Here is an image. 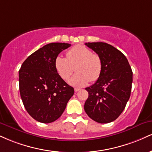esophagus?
Wrapping results in <instances>:
<instances>
[{
	"label": "esophagus",
	"mask_w": 152,
	"mask_h": 152,
	"mask_svg": "<svg viewBox=\"0 0 152 152\" xmlns=\"http://www.w3.org/2000/svg\"><path fill=\"white\" fill-rule=\"evenodd\" d=\"M80 91V88H74V91L75 92H78V91Z\"/></svg>",
	"instance_id": "1"
}]
</instances>
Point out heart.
<instances>
[{"label": "heart", "mask_w": 152, "mask_h": 152, "mask_svg": "<svg viewBox=\"0 0 152 152\" xmlns=\"http://www.w3.org/2000/svg\"><path fill=\"white\" fill-rule=\"evenodd\" d=\"M54 66L59 76L66 81L76 67V74L69 80L71 85L83 86L89 81L95 82L100 78L103 69L101 58L98 54L82 45H76L67 52L66 57L56 56Z\"/></svg>", "instance_id": "heart-1"}]
</instances>
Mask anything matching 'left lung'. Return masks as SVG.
I'll return each instance as SVG.
<instances>
[{"mask_svg": "<svg viewBox=\"0 0 152 152\" xmlns=\"http://www.w3.org/2000/svg\"><path fill=\"white\" fill-rule=\"evenodd\" d=\"M85 45L100 56L103 69L96 83L86 88L88 98L84 110L94 121L108 123L120 115L130 97L132 71L126 56L112 45L105 42Z\"/></svg>", "mask_w": 152, "mask_h": 152, "instance_id": "8db88e82", "label": "left lung"}]
</instances>
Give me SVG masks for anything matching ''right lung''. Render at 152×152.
<instances>
[{
    "label": "right lung",
    "instance_id": "add662e5",
    "mask_svg": "<svg viewBox=\"0 0 152 152\" xmlns=\"http://www.w3.org/2000/svg\"><path fill=\"white\" fill-rule=\"evenodd\" d=\"M68 43H49L26 58L19 71L21 99L29 115L42 123H50L64 113L74 94L56 72L54 61Z\"/></svg>",
    "mask_w": 152,
    "mask_h": 152
}]
</instances>
